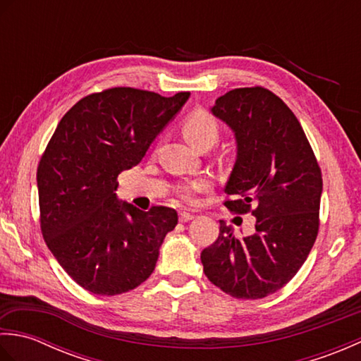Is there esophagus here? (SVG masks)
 I'll return each mask as SVG.
<instances>
[{"instance_id": "1", "label": "esophagus", "mask_w": 361, "mask_h": 361, "mask_svg": "<svg viewBox=\"0 0 361 361\" xmlns=\"http://www.w3.org/2000/svg\"><path fill=\"white\" fill-rule=\"evenodd\" d=\"M194 219V214L189 211H180V221H189Z\"/></svg>"}]
</instances>
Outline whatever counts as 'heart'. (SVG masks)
<instances>
[{"label": "heart", "mask_w": 361, "mask_h": 361, "mask_svg": "<svg viewBox=\"0 0 361 361\" xmlns=\"http://www.w3.org/2000/svg\"><path fill=\"white\" fill-rule=\"evenodd\" d=\"M183 133L186 140L198 149L211 147L220 137V126L214 119L212 114L204 110H195L183 121ZM209 188V181L206 178L190 180L176 189V194L185 202H194L198 192H203Z\"/></svg>", "instance_id": "b5f03b06"}]
</instances>
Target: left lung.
Segmentation results:
<instances>
[{"mask_svg": "<svg viewBox=\"0 0 361 361\" xmlns=\"http://www.w3.org/2000/svg\"><path fill=\"white\" fill-rule=\"evenodd\" d=\"M212 113L237 140L225 206L251 212L256 231L239 239L220 220L216 242L202 251L203 271L233 298L260 299L288 283L307 259L319 229L323 175L298 118L270 90L228 91Z\"/></svg>", "mask_w": 361, "mask_h": 361, "instance_id": "left-lung-1", "label": "left lung"}]
</instances>
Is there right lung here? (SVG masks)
<instances>
[{
    "label": "right lung",
    "mask_w": 361,
    "mask_h": 361,
    "mask_svg": "<svg viewBox=\"0 0 361 361\" xmlns=\"http://www.w3.org/2000/svg\"><path fill=\"white\" fill-rule=\"evenodd\" d=\"M189 93L172 97L114 87L88 94L59 122L37 167L40 228L48 248L80 287L113 296L155 270L176 211L144 212L119 202L118 175L140 164Z\"/></svg>",
    "instance_id": "1"
}]
</instances>
